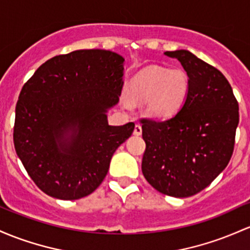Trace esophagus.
I'll list each match as a JSON object with an SVG mask.
<instances>
[{
	"instance_id": "esophagus-1",
	"label": "esophagus",
	"mask_w": 250,
	"mask_h": 250,
	"mask_svg": "<svg viewBox=\"0 0 250 250\" xmlns=\"http://www.w3.org/2000/svg\"><path fill=\"white\" fill-rule=\"evenodd\" d=\"M141 134H142V128H141V125H136L135 128H134V135L139 136V135H141Z\"/></svg>"
}]
</instances>
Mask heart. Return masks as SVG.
<instances>
[{
  "label": "heart",
  "mask_w": 250,
  "mask_h": 250,
  "mask_svg": "<svg viewBox=\"0 0 250 250\" xmlns=\"http://www.w3.org/2000/svg\"><path fill=\"white\" fill-rule=\"evenodd\" d=\"M188 91V78L182 70L149 66L141 70L127 85L128 96L145 101V112L150 117H165L182 105ZM128 105V101H123Z\"/></svg>",
  "instance_id": "b5f03b06"
}]
</instances>
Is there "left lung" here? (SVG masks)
<instances>
[{"label": "left lung", "instance_id": "8db88e82", "mask_svg": "<svg viewBox=\"0 0 250 250\" xmlns=\"http://www.w3.org/2000/svg\"><path fill=\"white\" fill-rule=\"evenodd\" d=\"M188 73L179 111L164 121L141 120L146 150L142 173L156 191L185 198L215 180L234 152L238 103L226 77L186 49L165 52Z\"/></svg>", "mask_w": 250, "mask_h": 250}]
</instances>
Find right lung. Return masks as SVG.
<instances>
[{
	"label": "right lung",
	"mask_w": 250,
	"mask_h": 250,
	"mask_svg": "<svg viewBox=\"0 0 250 250\" xmlns=\"http://www.w3.org/2000/svg\"><path fill=\"white\" fill-rule=\"evenodd\" d=\"M122 56L78 49L48 59L21 90L14 146L27 173L48 196L75 201L92 193L108 173L115 150L133 133V122L109 125L119 103Z\"/></svg>",
	"instance_id": "right-lung-1"
}]
</instances>
